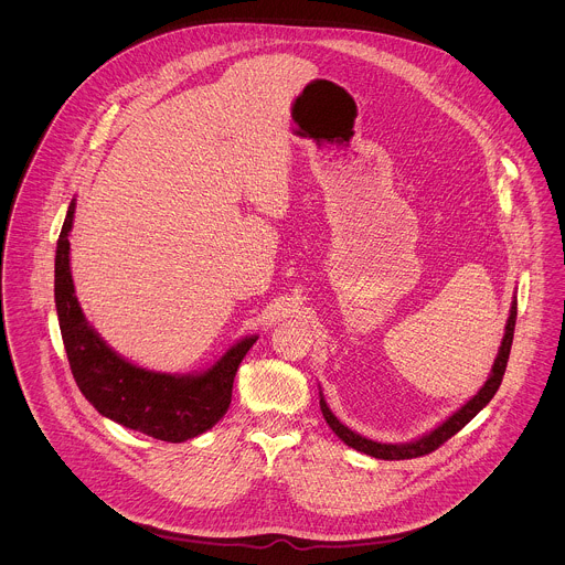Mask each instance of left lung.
Instances as JSON below:
<instances>
[{
	"label": "left lung",
	"instance_id": "1",
	"mask_svg": "<svg viewBox=\"0 0 565 565\" xmlns=\"http://www.w3.org/2000/svg\"><path fill=\"white\" fill-rule=\"evenodd\" d=\"M515 316H518V302L513 300L511 302V313H509V320L504 326V337H502V343H500V350H498V356L491 365V374L489 379L484 381L483 387L477 392L475 398H470L468 403L463 404L461 408H457L448 419H444L439 426H435L430 433L413 439V441H406V444H383V441H374V439H367L354 430H350L345 424H341L334 413L330 411V406L323 401V394L320 392V408H322L323 419L328 422V426L332 428V433L343 441L348 444L350 448L359 450V452H365L370 457H376V459H385V461H401V459H415V457H422V455H428L433 450H437L444 441H448L452 435H457L483 406L489 404V401L495 396L500 383H502V376H504V370H507V361H509V352H511V343H513V328H515Z\"/></svg>",
	"mask_w": 565,
	"mask_h": 565
}]
</instances>
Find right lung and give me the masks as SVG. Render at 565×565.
I'll list each match as a JSON object with an SVG mask.
<instances>
[{
  "mask_svg": "<svg viewBox=\"0 0 565 565\" xmlns=\"http://www.w3.org/2000/svg\"><path fill=\"white\" fill-rule=\"evenodd\" d=\"M72 200L54 265V300L72 374L82 396L104 417L161 441L180 444L213 428L231 406L239 363L258 339L243 337L213 367L200 374H164L117 354L86 322L70 267Z\"/></svg>",
  "mask_w": 565,
  "mask_h": 565,
  "instance_id": "obj_1",
  "label": "right lung"
}]
</instances>
